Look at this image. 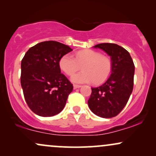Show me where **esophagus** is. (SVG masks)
<instances>
[{
    "label": "esophagus",
    "instance_id": "esophagus-1",
    "mask_svg": "<svg viewBox=\"0 0 156 156\" xmlns=\"http://www.w3.org/2000/svg\"><path fill=\"white\" fill-rule=\"evenodd\" d=\"M80 87H81V86L80 85H77V84H74V85H73V88H74V89H79Z\"/></svg>",
    "mask_w": 156,
    "mask_h": 156
}]
</instances>
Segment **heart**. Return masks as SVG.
<instances>
[{
  "mask_svg": "<svg viewBox=\"0 0 156 156\" xmlns=\"http://www.w3.org/2000/svg\"><path fill=\"white\" fill-rule=\"evenodd\" d=\"M82 67L83 71L74 73ZM59 67L67 76H73L71 80L77 83H91L100 84L104 82L112 70V62L108 56L100 52L85 49L76 52L75 58L70 54L64 55L59 60Z\"/></svg>",
  "mask_w": 156,
  "mask_h": 156,
  "instance_id": "obj_1",
  "label": "heart"
}]
</instances>
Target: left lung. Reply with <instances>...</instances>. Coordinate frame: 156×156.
Masks as SVG:
<instances>
[{"label":"left lung","mask_w":156,"mask_h":156,"mask_svg":"<svg viewBox=\"0 0 156 156\" xmlns=\"http://www.w3.org/2000/svg\"><path fill=\"white\" fill-rule=\"evenodd\" d=\"M111 56L112 70L103 85L92 88L89 108L103 118L116 117L128 103L133 88L135 66L130 53L117 44L101 43L94 46Z\"/></svg>","instance_id":"obj_1"}]
</instances>
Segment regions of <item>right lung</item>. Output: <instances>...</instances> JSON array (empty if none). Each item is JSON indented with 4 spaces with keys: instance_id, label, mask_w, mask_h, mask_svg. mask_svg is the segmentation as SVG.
<instances>
[{
    "instance_id": "add662e5",
    "label": "right lung",
    "mask_w": 156,
    "mask_h": 156,
    "mask_svg": "<svg viewBox=\"0 0 156 156\" xmlns=\"http://www.w3.org/2000/svg\"><path fill=\"white\" fill-rule=\"evenodd\" d=\"M55 41L29 48L21 62L20 83L27 105L41 117H53L63 110L73 84L61 73L59 60L72 51Z\"/></svg>"
}]
</instances>
